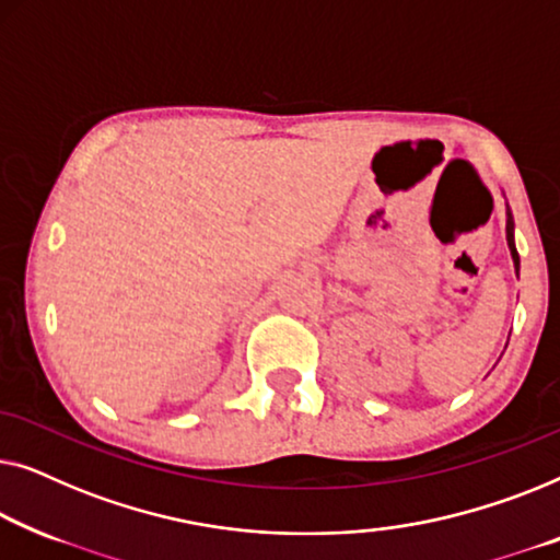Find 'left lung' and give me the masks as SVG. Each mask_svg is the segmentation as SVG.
Instances as JSON below:
<instances>
[{
  "instance_id": "obj_1",
  "label": "left lung",
  "mask_w": 560,
  "mask_h": 560,
  "mask_svg": "<svg viewBox=\"0 0 560 560\" xmlns=\"http://www.w3.org/2000/svg\"><path fill=\"white\" fill-rule=\"evenodd\" d=\"M505 233H508V246H510V256H513V264H515V271L520 269V256H517V248H515V220H513V212L508 208V225H505Z\"/></svg>"
}]
</instances>
